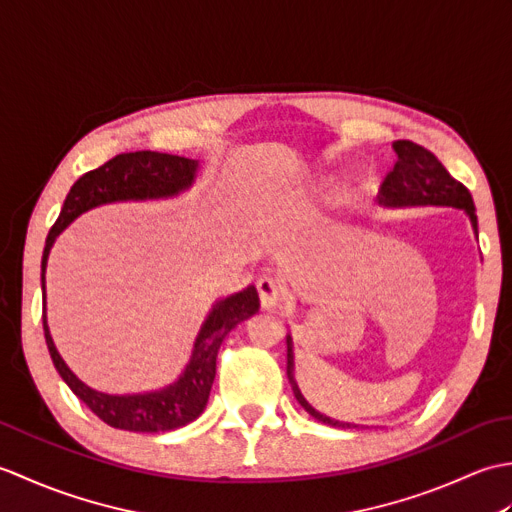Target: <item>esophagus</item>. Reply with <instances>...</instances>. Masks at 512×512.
<instances>
[{
	"label": "esophagus",
	"mask_w": 512,
	"mask_h": 512,
	"mask_svg": "<svg viewBox=\"0 0 512 512\" xmlns=\"http://www.w3.org/2000/svg\"><path fill=\"white\" fill-rule=\"evenodd\" d=\"M257 292H259V301H262V308L270 310L279 306L281 295H284V288H281L279 281L270 279V277H262L257 281Z\"/></svg>",
	"instance_id": "34e87169"
}]
</instances>
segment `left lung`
I'll use <instances>...</instances> for the list:
<instances>
[{
	"label": "left lung",
	"mask_w": 512,
	"mask_h": 512,
	"mask_svg": "<svg viewBox=\"0 0 512 512\" xmlns=\"http://www.w3.org/2000/svg\"><path fill=\"white\" fill-rule=\"evenodd\" d=\"M396 165L391 169L383 184H380L378 200L385 206H455V209H464L466 215L471 217L473 231H477V215L475 204L469 189L462 182L455 180L451 173L444 169L442 162L431 154L429 149L422 145L411 143V140H396ZM288 343V380L290 387L295 391V398L299 405L306 409L314 420L332 424V427H356L350 422H339L321 411L314 409L310 402L303 398L301 389L295 380V352H292V339L286 336Z\"/></svg>",
	"instance_id": "left-lung-1"
}]
</instances>
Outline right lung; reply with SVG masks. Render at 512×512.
<instances>
[{"label": "right lung", "mask_w": 512, "mask_h": 512, "mask_svg": "<svg viewBox=\"0 0 512 512\" xmlns=\"http://www.w3.org/2000/svg\"><path fill=\"white\" fill-rule=\"evenodd\" d=\"M198 171V160L160 154V151H132V154H118L107 160L99 169L83 173L72 184L70 193L65 195L63 209L52 224L46 237L41 257V290H43V334H46L48 352L59 376L68 383L79 400L92 409L105 424L114 429L136 431V433H160L180 429L193 422L206 407L215 378V358L220 345L235 325L250 319L259 310V295L255 286H248L242 292L217 301L209 317L195 336L191 361L176 383L158 391L145 394H103L81 383L65 365L61 354L54 347V341L46 321V266L54 239L70 222L94 206L125 202V200H158L173 198L187 191Z\"/></svg>", "instance_id": "obj_1"}]
</instances>
